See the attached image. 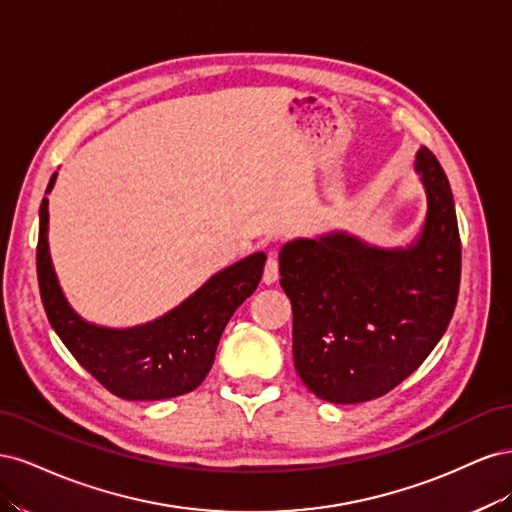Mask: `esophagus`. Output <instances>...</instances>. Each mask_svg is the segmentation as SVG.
<instances>
[{
  "mask_svg": "<svg viewBox=\"0 0 512 512\" xmlns=\"http://www.w3.org/2000/svg\"><path fill=\"white\" fill-rule=\"evenodd\" d=\"M277 277H280V265H277V258L275 256H269L267 265H265V273H262V282H265L267 286L275 284Z\"/></svg>",
  "mask_w": 512,
  "mask_h": 512,
  "instance_id": "1",
  "label": "esophagus"
}]
</instances>
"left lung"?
<instances>
[{"label": "left lung", "mask_w": 512, "mask_h": 512, "mask_svg": "<svg viewBox=\"0 0 512 512\" xmlns=\"http://www.w3.org/2000/svg\"><path fill=\"white\" fill-rule=\"evenodd\" d=\"M427 211L408 245L384 247L329 230L280 250L292 303L297 374L331 404H363L406 380L453 318L461 243L451 185L436 156H414Z\"/></svg>", "instance_id": "obj_1"}]
</instances>
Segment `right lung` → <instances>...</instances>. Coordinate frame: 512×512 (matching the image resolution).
Returning a JSON list of instances; mask_svg holds the SVG:
<instances>
[{
	"instance_id": "add662e5",
	"label": "right lung",
	"mask_w": 512,
	"mask_h": 512,
	"mask_svg": "<svg viewBox=\"0 0 512 512\" xmlns=\"http://www.w3.org/2000/svg\"><path fill=\"white\" fill-rule=\"evenodd\" d=\"M55 181L57 173L46 194ZM36 260L46 316L74 359L113 395L151 401L190 393L207 378L228 320L258 288L267 254L245 256L166 314L123 329L85 320L66 299L49 250V196L40 205Z\"/></svg>"
}]
</instances>
